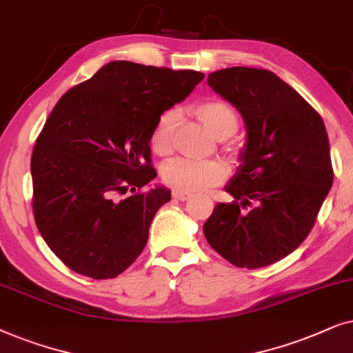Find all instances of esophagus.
Listing matches in <instances>:
<instances>
[{
    "mask_svg": "<svg viewBox=\"0 0 353 353\" xmlns=\"http://www.w3.org/2000/svg\"><path fill=\"white\" fill-rule=\"evenodd\" d=\"M190 194H185V192H179V190H174L172 192V199L174 200H181V201H185L190 199Z\"/></svg>",
    "mask_w": 353,
    "mask_h": 353,
    "instance_id": "esophagus-1",
    "label": "esophagus"
}]
</instances>
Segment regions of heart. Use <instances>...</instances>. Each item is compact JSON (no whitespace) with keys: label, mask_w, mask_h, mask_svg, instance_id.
Segmentation results:
<instances>
[{"label":"heart","mask_w":353,"mask_h":353,"mask_svg":"<svg viewBox=\"0 0 353 353\" xmlns=\"http://www.w3.org/2000/svg\"><path fill=\"white\" fill-rule=\"evenodd\" d=\"M195 114L206 130L218 140H225L237 132L239 117L228 103L219 100H205L195 106ZM176 122V112L168 111L159 117L152 134L153 152L168 154L172 148V130ZM163 181L174 190L200 192L211 189L224 181L228 169L219 161H192L177 158L163 168Z\"/></svg>","instance_id":"b5f03b06"}]
</instances>
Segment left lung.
Returning <instances> with one entry per match:
<instances>
[{
  "instance_id": "obj_1",
  "label": "left lung",
  "mask_w": 353,
  "mask_h": 353,
  "mask_svg": "<svg viewBox=\"0 0 353 353\" xmlns=\"http://www.w3.org/2000/svg\"><path fill=\"white\" fill-rule=\"evenodd\" d=\"M208 85L237 108L247 142L237 172L203 224L206 241L239 268L256 270L283 260L312 231L332 174L321 116L271 70L228 68Z\"/></svg>"
}]
</instances>
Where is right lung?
I'll return each instance as SVG.
<instances>
[{"label": "right lung", "mask_w": 353, "mask_h": 353, "mask_svg": "<svg viewBox=\"0 0 353 353\" xmlns=\"http://www.w3.org/2000/svg\"><path fill=\"white\" fill-rule=\"evenodd\" d=\"M203 77L111 61L56 103L32 153L34 216L70 270L111 279L142 253L154 214L171 200L163 185L135 192L157 177L152 134Z\"/></svg>", "instance_id": "add662e5"}]
</instances>
